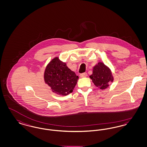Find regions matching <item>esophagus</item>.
<instances>
[{"instance_id":"1","label":"esophagus","mask_w":147,"mask_h":147,"mask_svg":"<svg viewBox=\"0 0 147 147\" xmlns=\"http://www.w3.org/2000/svg\"><path fill=\"white\" fill-rule=\"evenodd\" d=\"M88 76L87 73H83L82 74H80V78H84V77H86Z\"/></svg>"}]
</instances>
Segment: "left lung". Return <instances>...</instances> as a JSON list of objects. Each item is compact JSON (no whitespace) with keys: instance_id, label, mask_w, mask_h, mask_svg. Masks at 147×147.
I'll return each instance as SVG.
<instances>
[{"instance_id":"8db88e82","label":"left lung","mask_w":147,"mask_h":147,"mask_svg":"<svg viewBox=\"0 0 147 147\" xmlns=\"http://www.w3.org/2000/svg\"><path fill=\"white\" fill-rule=\"evenodd\" d=\"M90 78L94 85L101 90L108 88L109 83L113 80L111 70L102 62H98L93 67Z\"/></svg>"}]
</instances>
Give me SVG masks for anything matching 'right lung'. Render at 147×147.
Returning <instances> with one entry per match:
<instances>
[{
    "mask_svg": "<svg viewBox=\"0 0 147 147\" xmlns=\"http://www.w3.org/2000/svg\"><path fill=\"white\" fill-rule=\"evenodd\" d=\"M78 79L76 73L58 57L47 64L44 73L45 83L51 87L53 92L63 96L73 92Z\"/></svg>",
    "mask_w": 147,
    "mask_h": 147,
    "instance_id": "obj_1",
    "label": "right lung"
}]
</instances>
